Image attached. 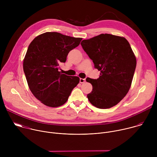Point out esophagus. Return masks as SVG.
Listing matches in <instances>:
<instances>
[{
    "instance_id": "esophagus-1",
    "label": "esophagus",
    "mask_w": 157,
    "mask_h": 157,
    "mask_svg": "<svg viewBox=\"0 0 157 157\" xmlns=\"http://www.w3.org/2000/svg\"><path fill=\"white\" fill-rule=\"evenodd\" d=\"M79 82H80V83H84V82H86V79L80 78V79H79Z\"/></svg>"
}]
</instances>
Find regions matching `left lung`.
I'll use <instances>...</instances> for the list:
<instances>
[{
  "mask_svg": "<svg viewBox=\"0 0 157 157\" xmlns=\"http://www.w3.org/2000/svg\"><path fill=\"white\" fill-rule=\"evenodd\" d=\"M81 44L101 71L97 79L86 78L93 86L89 101L99 109L117 105L128 92L136 68L129 43L124 37L105 33L84 40Z\"/></svg>",
  "mask_w": 157,
  "mask_h": 157,
  "instance_id": "obj_1",
  "label": "left lung"
}]
</instances>
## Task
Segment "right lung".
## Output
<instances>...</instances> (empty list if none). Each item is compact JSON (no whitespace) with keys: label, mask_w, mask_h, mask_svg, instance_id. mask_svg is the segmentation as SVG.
Returning <instances> with one entry per match:
<instances>
[{"label":"right lung","mask_w":157,"mask_h":157,"mask_svg":"<svg viewBox=\"0 0 157 157\" xmlns=\"http://www.w3.org/2000/svg\"><path fill=\"white\" fill-rule=\"evenodd\" d=\"M82 38L58 32H46L29 44L24 59V71L31 92L47 106L63 105L79 82L78 76H70L58 71L69 52L77 47Z\"/></svg>","instance_id":"obj_1"}]
</instances>
